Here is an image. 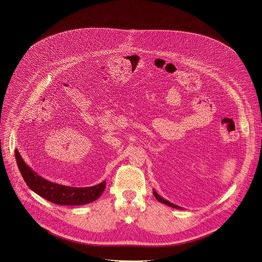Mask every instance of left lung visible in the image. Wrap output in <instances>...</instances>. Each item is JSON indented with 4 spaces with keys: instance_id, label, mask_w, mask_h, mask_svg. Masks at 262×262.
Masks as SVG:
<instances>
[{
    "instance_id": "1",
    "label": "left lung",
    "mask_w": 262,
    "mask_h": 262,
    "mask_svg": "<svg viewBox=\"0 0 262 262\" xmlns=\"http://www.w3.org/2000/svg\"><path fill=\"white\" fill-rule=\"evenodd\" d=\"M153 194H154V196L157 199V201H158V202H160V203H163V204H165V205H167V206H169V207L176 208V209H181L179 206H177V205H174V204H172V203H170V202H168V201H166V200L162 199L161 196H159L155 190H153Z\"/></svg>"
}]
</instances>
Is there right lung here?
Listing matches in <instances>:
<instances>
[{
	"label": "right lung",
	"mask_w": 262,
	"mask_h": 262,
	"mask_svg": "<svg viewBox=\"0 0 262 262\" xmlns=\"http://www.w3.org/2000/svg\"><path fill=\"white\" fill-rule=\"evenodd\" d=\"M16 160L27 186L38 195L56 205L79 206L92 203L103 193L106 187V182L89 187H73L57 185L41 178L29 166H27L17 150Z\"/></svg>",
	"instance_id": "obj_1"
}]
</instances>
